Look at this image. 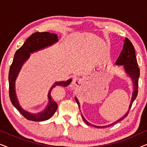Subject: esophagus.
Returning <instances> with one entry per match:
<instances>
[{
    "label": "esophagus",
    "instance_id": "obj_1",
    "mask_svg": "<svg viewBox=\"0 0 147 147\" xmlns=\"http://www.w3.org/2000/svg\"><path fill=\"white\" fill-rule=\"evenodd\" d=\"M80 83H81V80L78 79V78H74L71 82V87L73 88L78 87Z\"/></svg>",
    "mask_w": 147,
    "mask_h": 147
}]
</instances>
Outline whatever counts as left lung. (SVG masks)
Listing matches in <instances>:
<instances>
[{
	"instance_id": "8db88e82",
	"label": "left lung",
	"mask_w": 147,
	"mask_h": 147,
	"mask_svg": "<svg viewBox=\"0 0 147 147\" xmlns=\"http://www.w3.org/2000/svg\"><path fill=\"white\" fill-rule=\"evenodd\" d=\"M116 64L118 65H123L124 69L126 72V74H128V76L131 78L132 80V82L134 84V92L133 94H132V97L131 102H130V104L129 106V109H128V112H126V114L124 115L123 117L120 118L117 121L114 122L113 124H110V125L108 126H98L95 125H92L90 123H89L87 120H86L85 118L82 116V118L84 120V122H86V124H87L88 125H92L94 126V127L96 128H104L107 127V126H110L112 125V124L116 123V122L120 121V120H123L124 118H125L126 116H128V113H129L130 109L131 108L132 104L134 101V100L136 99V96H137L138 94V78H139L140 76V69L138 67V63L137 60H136V57L135 54V50H134V47L131 41H130L128 38H125V40H124V43L123 45V48H122V50L121 51V53L118 57V59L116 60ZM76 102L78 104V106L80 107L79 105V102L77 98H76Z\"/></svg>"
}]
</instances>
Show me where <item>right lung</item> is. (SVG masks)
Returning <instances> with one entry per match:
<instances>
[{
  "label": "right lung",
  "mask_w": 147,
  "mask_h": 147,
  "mask_svg": "<svg viewBox=\"0 0 147 147\" xmlns=\"http://www.w3.org/2000/svg\"><path fill=\"white\" fill-rule=\"evenodd\" d=\"M58 37L55 33H50L49 32H36L32 34L27 38L25 43L19 49L16 51L9 69V97L13 105L17 108L18 111L25 117L26 119L32 121H44L49 119L53 115L57 108V104L54 101L51 97V91L56 86L66 87L71 83L72 80L70 79L66 82H56L52 86L48 94L49 104L43 112L39 114H32L24 110L20 106L18 102L17 96L15 94V82L19 72L21 69L24 62L29 57L30 53L38 50L43 49L47 46L55 43L58 41Z\"/></svg>",
  "instance_id": "1"
}]
</instances>
